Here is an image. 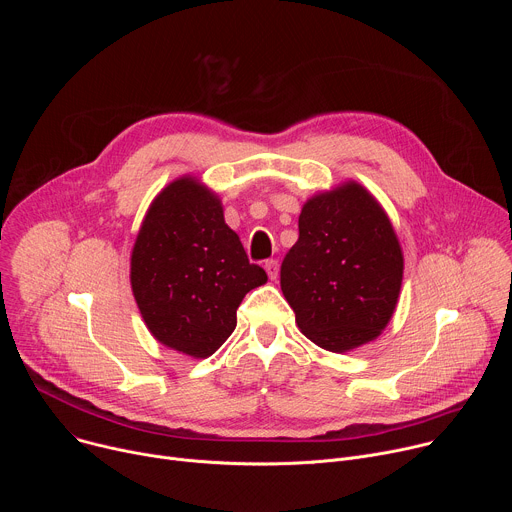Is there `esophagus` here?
I'll return each mask as SVG.
<instances>
[{
    "mask_svg": "<svg viewBox=\"0 0 512 512\" xmlns=\"http://www.w3.org/2000/svg\"><path fill=\"white\" fill-rule=\"evenodd\" d=\"M265 271H267L269 279H277V275H279V263H277L275 259L265 261Z\"/></svg>",
    "mask_w": 512,
    "mask_h": 512,
    "instance_id": "34e87169",
    "label": "esophagus"
}]
</instances>
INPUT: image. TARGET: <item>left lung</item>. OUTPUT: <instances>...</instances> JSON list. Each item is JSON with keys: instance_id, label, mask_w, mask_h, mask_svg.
I'll use <instances>...</instances> for the list:
<instances>
[{"instance_id": "8db88e82", "label": "left lung", "mask_w": 512, "mask_h": 512, "mask_svg": "<svg viewBox=\"0 0 512 512\" xmlns=\"http://www.w3.org/2000/svg\"><path fill=\"white\" fill-rule=\"evenodd\" d=\"M298 227L281 263V291L298 328L330 352L379 338L403 281V251L385 208L346 180L308 198Z\"/></svg>"}]
</instances>
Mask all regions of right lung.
Listing matches in <instances>:
<instances>
[{
  "label": "right lung",
  "instance_id": "add662e5",
  "mask_svg": "<svg viewBox=\"0 0 512 512\" xmlns=\"http://www.w3.org/2000/svg\"><path fill=\"white\" fill-rule=\"evenodd\" d=\"M131 291L152 336L208 358L233 334L237 308L267 273L249 263L223 202L194 176L152 200L131 251Z\"/></svg>",
  "mask_w": 512,
  "mask_h": 512
}]
</instances>
